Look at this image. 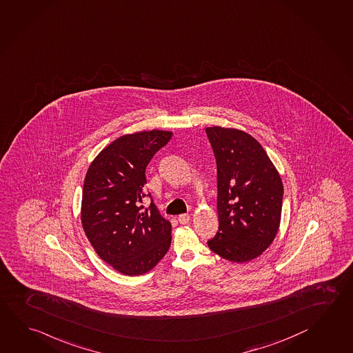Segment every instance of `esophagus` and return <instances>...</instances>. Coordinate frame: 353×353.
Wrapping results in <instances>:
<instances>
[{
  "instance_id": "obj_1",
  "label": "esophagus",
  "mask_w": 353,
  "mask_h": 353,
  "mask_svg": "<svg viewBox=\"0 0 353 353\" xmlns=\"http://www.w3.org/2000/svg\"><path fill=\"white\" fill-rule=\"evenodd\" d=\"M178 220H179L180 224H188L190 221V215L189 214H181V215H179Z\"/></svg>"
}]
</instances>
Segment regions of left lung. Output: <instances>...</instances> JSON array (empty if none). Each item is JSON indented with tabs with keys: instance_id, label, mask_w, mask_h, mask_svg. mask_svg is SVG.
Returning <instances> with one entry per match:
<instances>
[{
	"instance_id": "obj_1",
	"label": "left lung",
	"mask_w": 353,
	"mask_h": 353,
	"mask_svg": "<svg viewBox=\"0 0 353 353\" xmlns=\"http://www.w3.org/2000/svg\"><path fill=\"white\" fill-rule=\"evenodd\" d=\"M218 170L219 231L210 250L234 263L261 255L281 220L283 186L261 144L243 130L206 128Z\"/></svg>"
}]
</instances>
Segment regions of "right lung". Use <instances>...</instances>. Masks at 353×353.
<instances>
[{
    "label": "right lung",
    "instance_id": "add662e5",
    "mask_svg": "<svg viewBox=\"0 0 353 353\" xmlns=\"http://www.w3.org/2000/svg\"><path fill=\"white\" fill-rule=\"evenodd\" d=\"M165 130L123 135L104 148L85 174L82 225L97 254L121 274L143 275L167 254L172 225L145 192V169L167 145ZM151 198L144 208L142 200Z\"/></svg>",
    "mask_w": 353,
    "mask_h": 353
}]
</instances>
